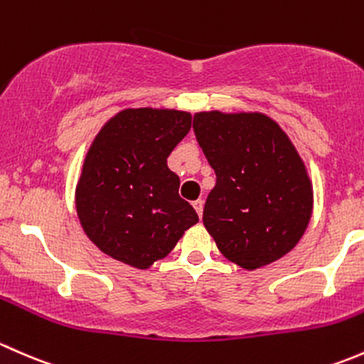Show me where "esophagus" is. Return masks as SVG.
<instances>
[{"instance_id":"34e87169","label":"esophagus","mask_w":364,"mask_h":364,"mask_svg":"<svg viewBox=\"0 0 364 364\" xmlns=\"http://www.w3.org/2000/svg\"><path fill=\"white\" fill-rule=\"evenodd\" d=\"M193 207H194V210H196L198 212V215H203V200H196V201H193Z\"/></svg>"}]
</instances>
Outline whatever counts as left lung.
<instances>
[{"mask_svg": "<svg viewBox=\"0 0 364 364\" xmlns=\"http://www.w3.org/2000/svg\"><path fill=\"white\" fill-rule=\"evenodd\" d=\"M193 127L217 177L203 224L220 254L257 269L291 252L309 228L314 189L286 131L261 112H198Z\"/></svg>", "mask_w": 364, "mask_h": 364, "instance_id": "left-lung-1", "label": "left lung"}]
</instances>
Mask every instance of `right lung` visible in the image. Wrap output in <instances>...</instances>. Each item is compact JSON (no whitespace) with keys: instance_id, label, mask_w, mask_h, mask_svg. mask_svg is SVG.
I'll return each mask as SVG.
<instances>
[{"instance_id":"right-lung-1","label":"right lung","mask_w":364,"mask_h":364,"mask_svg":"<svg viewBox=\"0 0 364 364\" xmlns=\"http://www.w3.org/2000/svg\"><path fill=\"white\" fill-rule=\"evenodd\" d=\"M191 122V112L175 108H124L92 140L75 208L87 238L112 259L149 269L198 223L166 164Z\"/></svg>"}]
</instances>
